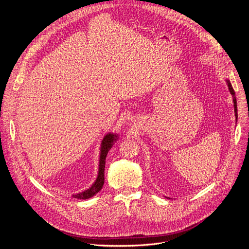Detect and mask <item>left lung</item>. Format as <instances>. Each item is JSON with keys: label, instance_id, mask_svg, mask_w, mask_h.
<instances>
[{"label": "left lung", "instance_id": "8db88e82", "mask_svg": "<svg viewBox=\"0 0 249 249\" xmlns=\"http://www.w3.org/2000/svg\"><path fill=\"white\" fill-rule=\"evenodd\" d=\"M227 84H228V87H229V89L231 91V93L232 94V100H233V106H234V113H235V118L237 119V107H236V97H235V92L231 87V84L229 80H227Z\"/></svg>", "mask_w": 249, "mask_h": 249}]
</instances>
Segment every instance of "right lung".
<instances>
[{
  "label": "right lung",
  "instance_id": "add662e5",
  "mask_svg": "<svg viewBox=\"0 0 249 249\" xmlns=\"http://www.w3.org/2000/svg\"><path fill=\"white\" fill-rule=\"evenodd\" d=\"M117 141V135L108 133L105 135L102 142H101V147H100V158H99V168H98V174L95 182L87 189L86 191L79 193L77 195H73V197L78 199H89L95 195L97 192L100 191V189L103 186L104 183V168H105V160L106 156H107L108 151L111 149L114 142Z\"/></svg>",
  "mask_w": 249,
  "mask_h": 249
}]
</instances>
